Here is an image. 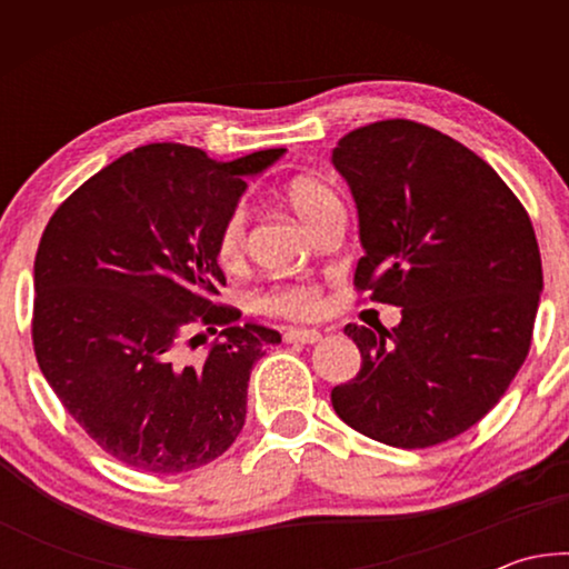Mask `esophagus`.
<instances>
[{"mask_svg": "<svg viewBox=\"0 0 569 569\" xmlns=\"http://www.w3.org/2000/svg\"><path fill=\"white\" fill-rule=\"evenodd\" d=\"M321 331L316 329H288L283 333L286 343H319L321 341Z\"/></svg>", "mask_w": 569, "mask_h": 569, "instance_id": "34e87169", "label": "esophagus"}]
</instances>
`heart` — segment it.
I'll return each instance as SVG.
<instances>
[{"instance_id": "b5f03b06", "label": "heart", "mask_w": 569, "mask_h": 569, "mask_svg": "<svg viewBox=\"0 0 569 569\" xmlns=\"http://www.w3.org/2000/svg\"><path fill=\"white\" fill-rule=\"evenodd\" d=\"M286 200L288 206L293 208V213L306 228H311L316 223L326 208L336 203L333 190L329 186H323L319 180L311 178H298L286 190ZM246 253V210L236 208L230 210V216L223 220V226L218 230V240H216V256L223 268H236L240 261H243ZM261 308L266 313H276V316H313L319 311V288L308 286V283H293V286H276L268 291L261 301Z\"/></svg>"}]
</instances>
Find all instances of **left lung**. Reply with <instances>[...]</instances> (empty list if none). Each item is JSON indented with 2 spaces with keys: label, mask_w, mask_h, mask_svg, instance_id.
I'll use <instances>...</instances> for the list:
<instances>
[{
  "label": "left lung",
  "mask_w": 569,
  "mask_h": 569,
  "mask_svg": "<svg viewBox=\"0 0 569 569\" xmlns=\"http://www.w3.org/2000/svg\"><path fill=\"white\" fill-rule=\"evenodd\" d=\"M359 210L353 283L401 306V323L346 333L361 371L333 387L351 429L423 449L505 397L532 343L542 258L527 210L461 142L411 120L351 130L331 156Z\"/></svg>",
  "instance_id": "left-lung-1"
}]
</instances>
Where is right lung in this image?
Masks as SVG:
<instances>
[{"mask_svg":"<svg viewBox=\"0 0 569 569\" xmlns=\"http://www.w3.org/2000/svg\"><path fill=\"white\" fill-rule=\"evenodd\" d=\"M218 162L203 150L134 148L82 182L34 258L37 363L70 417L122 465L180 475L218 459L246 423L253 363L281 333L220 306L216 240L258 176L283 156ZM196 325L221 339L181 359ZM204 340L201 332L189 340Z\"/></svg>","mask_w":569,"mask_h":569,"instance_id":"obj_1","label":"right lung"}]
</instances>
